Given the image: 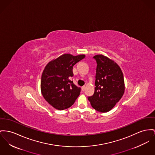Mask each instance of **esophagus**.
Instances as JSON below:
<instances>
[{
    "mask_svg": "<svg viewBox=\"0 0 155 155\" xmlns=\"http://www.w3.org/2000/svg\"><path fill=\"white\" fill-rule=\"evenodd\" d=\"M85 87H86V86H83L82 87V90L83 91H84Z\"/></svg>",
    "mask_w": 155,
    "mask_h": 155,
    "instance_id": "esophagus-1",
    "label": "esophagus"
}]
</instances>
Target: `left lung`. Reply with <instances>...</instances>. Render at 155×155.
Returning <instances> with one entry per match:
<instances>
[{"label":"left lung","instance_id":"1","mask_svg":"<svg viewBox=\"0 0 155 155\" xmlns=\"http://www.w3.org/2000/svg\"><path fill=\"white\" fill-rule=\"evenodd\" d=\"M97 63L94 92L87 97L96 110H110L124 95V74L120 67L108 58L97 54L93 57Z\"/></svg>","mask_w":155,"mask_h":155}]
</instances>
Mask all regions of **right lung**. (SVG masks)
I'll use <instances>...</instances> for the list:
<instances>
[{"mask_svg": "<svg viewBox=\"0 0 155 155\" xmlns=\"http://www.w3.org/2000/svg\"><path fill=\"white\" fill-rule=\"evenodd\" d=\"M85 57L64 54L49 62L42 73L41 93L45 99L58 110L70 107L79 96L81 88L70 80L73 76V66Z\"/></svg>", "mask_w": 155, "mask_h": 155, "instance_id": "add662e5", "label": "right lung"}]
</instances>
